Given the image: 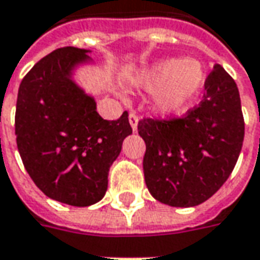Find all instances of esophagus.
Here are the masks:
<instances>
[{
  "instance_id": "1",
  "label": "esophagus",
  "mask_w": 260,
  "mask_h": 260,
  "mask_svg": "<svg viewBox=\"0 0 260 260\" xmlns=\"http://www.w3.org/2000/svg\"><path fill=\"white\" fill-rule=\"evenodd\" d=\"M128 121H130V125H132L133 132H137V123H139V117H137L135 113H132V114L128 115Z\"/></svg>"
}]
</instances>
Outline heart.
<instances>
[{"label":"heart","instance_id":"b5f03b06","mask_svg":"<svg viewBox=\"0 0 260 260\" xmlns=\"http://www.w3.org/2000/svg\"><path fill=\"white\" fill-rule=\"evenodd\" d=\"M140 84L156 95V105L166 114H179L201 94L205 72L201 65L188 59H168L149 68L140 76Z\"/></svg>","mask_w":260,"mask_h":260}]
</instances>
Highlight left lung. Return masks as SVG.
Returning <instances> with one entry per match:
<instances>
[{"mask_svg":"<svg viewBox=\"0 0 260 260\" xmlns=\"http://www.w3.org/2000/svg\"><path fill=\"white\" fill-rule=\"evenodd\" d=\"M145 181L157 201L195 207L221 188L235 169L245 120L235 79L220 65L207 76L201 103L176 118H143Z\"/></svg>","mask_w":260,"mask_h":260,"instance_id":"obj_1","label":"left lung"}]
</instances>
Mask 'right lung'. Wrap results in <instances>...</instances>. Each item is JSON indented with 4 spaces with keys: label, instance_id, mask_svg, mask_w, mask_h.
<instances>
[{
    "label": "right lung",
    "instance_id": "obj_1",
    "mask_svg": "<svg viewBox=\"0 0 260 260\" xmlns=\"http://www.w3.org/2000/svg\"><path fill=\"white\" fill-rule=\"evenodd\" d=\"M89 50L60 47L36 63L23 78L15 108L17 147L37 188L74 207L103 200L108 171L132 135L128 113L104 120L94 96L72 79Z\"/></svg>",
    "mask_w": 260,
    "mask_h": 260
}]
</instances>
